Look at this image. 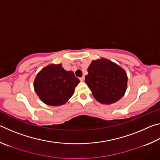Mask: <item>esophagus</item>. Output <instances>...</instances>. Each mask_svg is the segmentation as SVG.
I'll list each match as a JSON object with an SVG mask.
<instances>
[{
  "instance_id": "34e87169",
  "label": "esophagus",
  "mask_w": 160,
  "mask_h": 160,
  "mask_svg": "<svg viewBox=\"0 0 160 160\" xmlns=\"http://www.w3.org/2000/svg\"><path fill=\"white\" fill-rule=\"evenodd\" d=\"M80 80L81 81V82H84V80H85V76H82V78H80Z\"/></svg>"
}]
</instances>
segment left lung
<instances>
[{
	"label": "left lung",
	"instance_id": "8db88e82",
	"mask_svg": "<svg viewBox=\"0 0 160 160\" xmlns=\"http://www.w3.org/2000/svg\"><path fill=\"white\" fill-rule=\"evenodd\" d=\"M88 71L85 83L100 103L112 104L124 95L128 78L125 70L118 65L102 58L92 62Z\"/></svg>",
	"mask_w": 160,
	"mask_h": 160
}]
</instances>
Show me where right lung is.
Masks as SVG:
<instances>
[{
  "mask_svg": "<svg viewBox=\"0 0 160 160\" xmlns=\"http://www.w3.org/2000/svg\"><path fill=\"white\" fill-rule=\"evenodd\" d=\"M79 82V79L71 70H64L61 64H52L37 74L34 87L43 102L50 106H59L72 96Z\"/></svg>",
  "mask_w": 160,
  "mask_h": 160,
  "instance_id": "obj_1",
  "label": "right lung"
}]
</instances>
